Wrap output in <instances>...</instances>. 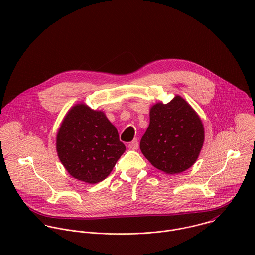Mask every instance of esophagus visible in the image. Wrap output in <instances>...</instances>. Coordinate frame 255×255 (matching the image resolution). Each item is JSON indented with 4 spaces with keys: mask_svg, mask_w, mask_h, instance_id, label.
Listing matches in <instances>:
<instances>
[{
    "mask_svg": "<svg viewBox=\"0 0 255 255\" xmlns=\"http://www.w3.org/2000/svg\"><path fill=\"white\" fill-rule=\"evenodd\" d=\"M138 147H139V144H138V140L137 139H134L133 141H131L129 143V148L130 149L136 150V149H138Z\"/></svg>",
    "mask_w": 255,
    "mask_h": 255,
    "instance_id": "1",
    "label": "esophagus"
}]
</instances>
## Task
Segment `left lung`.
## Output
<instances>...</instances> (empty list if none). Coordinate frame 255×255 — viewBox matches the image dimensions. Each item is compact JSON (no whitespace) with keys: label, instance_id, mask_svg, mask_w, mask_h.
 Returning a JSON list of instances; mask_svg holds the SVG:
<instances>
[{"label":"left lung","instance_id":"1","mask_svg":"<svg viewBox=\"0 0 255 255\" xmlns=\"http://www.w3.org/2000/svg\"><path fill=\"white\" fill-rule=\"evenodd\" d=\"M149 118V126L140 141L146 159L167 174L180 173L194 165L203 147L205 131L192 106L175 95L167 104H154Z\"/></svg>","mask_w":255,"mask_h":255}]
</instances>
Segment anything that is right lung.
<instances>
[{"label":"right lung","instance_id":"right-lung-1","mask_svg":"<svg viewBox=\"0 0 255 255\" xmlns=\"http://www.w3.org/2000/svg\"><path fill=\"white\" fill-rule=\"evenodd\" d=\"M126 150L103 111L85 103L71 107L56 135V151L66 171L87 184L104 180Z\"/></svg>","mask_w":255,"mask_h":255}]
</instances>
